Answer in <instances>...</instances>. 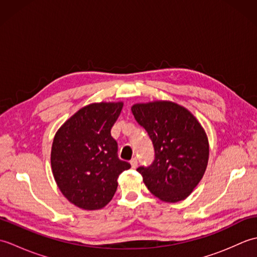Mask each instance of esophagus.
<instances>
[{"label":"esophagus","instance_id":"1","mask_svg":"<svg viewBox=\"0 0 257 257\" xmlns=\"http://www.w3.org/2000/svg\"><path fill=\"white\" fill-rule=\"evenodd\" d=\"M130 165H132V167L134 169L137 168V166H138V159H137V158H133L132 161H130Z\"/></svg>","mask_w":257,"mask_h":257}]
</instances>
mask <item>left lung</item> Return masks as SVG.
I'll use <instances>...</instances> for the list:
<instances>
[{
    "label": "left lung",
    "instance_id": "obj_1",
    "mask_svg": "<svg viewBox=\"0 0 257 257\" xmlns=\"http://www.w3.org/2000/svg\"><path fill=\"white\" fill-rule=\"evenodd\" d=\"M132 111L155 149L149 167H139L150 192L166 202L184 200L199 184L209 160V141L188 109L172 101L136 103Z\"/></svg>",
    "mask_w": 257,
    "mask_h": 257
}]
</instances>
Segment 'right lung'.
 I'll return each mask as SVG.
<instances>
[{
	"label": "right lung",
	"instance_id": "right-lung-1",
	"mask_svg": "<svg viewBox=\"0 0 257 257\" xmlns=\"http://www.w3.org/2000/svg\"><path fill=\"white\" fill-rule=\"evenodd\" d=\"M122 106L90 103L73 114L54 137V179L65 198L80 209L107 205L117 190L119 174L132 167L118 158V144L110 134Z\"/></svg>",
	"mask_w": 257,
	"mask_h": 257
}]
</instances>
